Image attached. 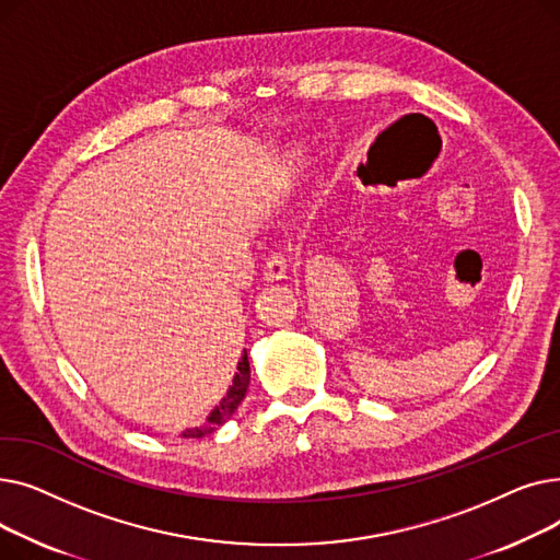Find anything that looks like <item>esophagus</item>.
<instances>
[{"mask_svg":"<svg viewBox=\"0 0 560 560\" xmlns=\"http://www.w3.org/2000/svg\"><path fill=\"white\" fill-rule=\"evenodd\" d=\"M288 265H290V256L285 252H272L262 265V277L268 281L283 279L288 275Z\"/></svg>","mask_w":560,"mask_h":560,"instance_id":"1","label":"esophagus"}]
</instances>
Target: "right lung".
I'll use <instances>...</instances> for the list:
<instances>
[{"instance_id":"right-lung-1","label":"right lung","mask_w":560,"mask_h":560,"mask_svg":"<svg viewBox=\"0 0 560 560\" xmlns=\"http://www.w3.org/2000/svg\"><path fill=\"white\" fill-rule=\"evenodd\" d=\"M247 386H249V361H247V354H243V359H241V363H238V372H235V376H233V386H229L226 397L213 408V413H211L209 418H206L203 427L190 429V431H186L184 435H186V438H201V435H206V433L215 431L218 427H222V424L235 413V408L241 406V401L245 399Z\"/></svg>"}]
</instances>
